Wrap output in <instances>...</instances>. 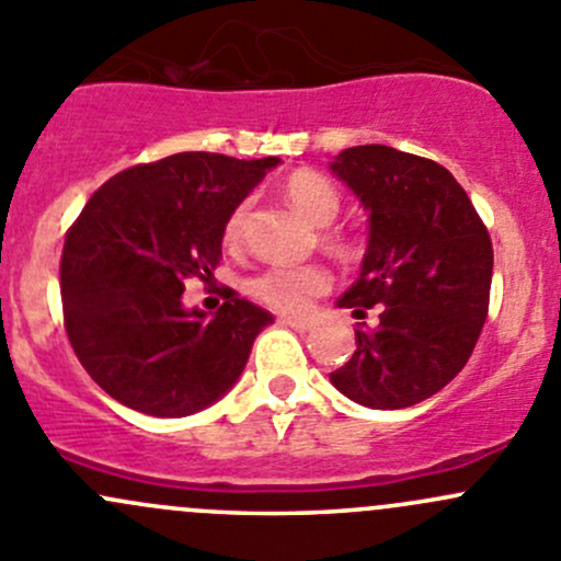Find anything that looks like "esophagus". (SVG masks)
Masks as SVG:
<instances>
[{
	"mask_svg": "<svg viewBox=\"0 0 561 561\" xmlns=\"http://www.w3.org/2000/svg\"><path fill=\"white\" fill-rule=\"evenodd\" d=\"M282 325L293 328V331H309V320L304 317H282Z\"/></svg>",
	"mask_w": 561,
	"mask_h": 561,
	"instance_id": "34e87169",
	"label": "esophagus"
}]
</instances>
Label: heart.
Listing matches in <instances>:
<instances>
[{"instance_id": "heart-1", "label": "heart", "mask_w": 561, "mask_h": 561, "mask_svg": "<svg viewBox=\"0 0 561 561\" xmlns=\"http://www.w3.org/2000/svg\"><path fill=\"white\" fill-rule=\"evenodd\" d=\"M282 197L307 219L314 228H328L333 219L339 217L342 208V197H339L336 186L325 179V175L314 171H296L285 179L282 184ZM247 222V203H239L233 211L225 219L222 239L228 247H239L241 236H244ZM325 244L336 252L347 254L350 244L342 239L328 236ZM331 287V274L320 265H287V268H265L257 276H252L247 285L249 296L263 301L265 307L276 309V312H304L312 304V298L322 296Z\"/></svg>"}]
</instances>
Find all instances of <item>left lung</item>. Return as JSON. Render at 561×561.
Segmentation results:
<instances>
[{
    "mask_svg": "<svg viewBox=\"0 0 561 561\" xmlns=\"http://www.w3.org/2000/svg\"><path fill=\"white\" fill-rule=\"evenodd\" d=\"M364 211L369 244L339 307L380 325L355 331L333 388L371 410H401L443 390L472 355L489 314L494 249L461 184L426 157L369 144L331 162Z\"/></svg>",
    "mask_w": 561,
    "mask_h": 561,
    "instance_id": "obj_1",
    "label": "left lung"
}]
</instances>
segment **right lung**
<instances>
[{
  "instance_id": "obj_1",
  "label": "right lung",
  "mask_w": 561,
  "mask_h": 561,
  "mask_svg": "<svg viewBox=\"0 0 561 561\" xmlns=\"http://www.w3.org/2000/svg\"><path fill=\"white\" fill-rule=\"evenodd\" d=\"M279 157L181 151L107 179L61 252V307L72 350L118 404L184 417L222 399L274 322L233 290L214 314L184 309L190 276H214L228 214Z\"/></svg>"
}]
</instances>
